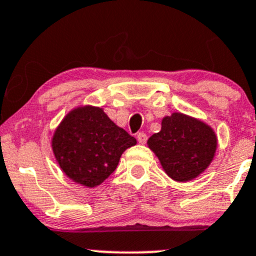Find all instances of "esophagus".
<instances>
[{
    "instance_id": "34e87169",
    "label": "esophagus",
    "mask_w": 256,
    "mask_h": 256,
    "mask_svg": "<svg viewBox=\"0 0 256 256\" xmlns=\"http://www.w3.org/2000/svg\"><path fill=\"white\" fill-rule=\"evenodd\" d=\"M138 141L140 144H145L148 141V135L145 132H138Z\"/></svg>"
}]
</instances>
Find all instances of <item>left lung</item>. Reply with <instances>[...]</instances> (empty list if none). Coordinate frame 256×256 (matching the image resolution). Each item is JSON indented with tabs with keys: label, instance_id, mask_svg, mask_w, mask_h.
<instances>
[{
	"label": "left lung",
	"instance_id": "left-lung-1",
	"mask_svg": "<svg viewBox=\"0 0 256 256\" xmlns=\"http://www.w3.org/2000/svg\"><path fill=\"white\" fill-rule=\"evenodd\" d=\"M148 145L165 172L172 180L185 182L198 178L212 164L218 138L202 120L174 112L162 118L160 132L154 134Z\"/></svg>",
	"mask_w": 256,
	"mask_h": 256
}]
</instances>
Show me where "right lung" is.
Here are the masks:
<instances>
[{"mask_svg":"<svg viewBox=\"0 0 256 256\" xmlns=\"http://www.w3.org/2000/svg\"><path fill=\"white\" fill-rule=\"evenodd\" d=\"M52 151L61 170L75 182L95 188L116 170L126 148L136 145L101 108L80 106L64 118L52 136Z\"/></svg>","mask_w":256,"mask_h":256,"instance_id":"right-lung-1","label":"right lung"}]
</instances>
